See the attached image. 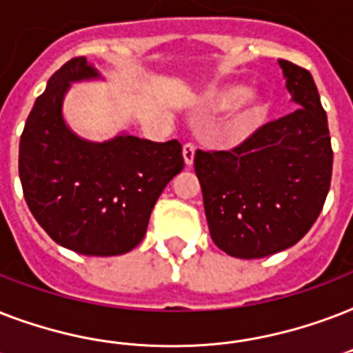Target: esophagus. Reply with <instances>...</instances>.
I'll list each match as a JSON object with an SVG mask.
<instances>
[{
    "label": "esophagus",
    "mask_w": 353,
    "mask_h": 353,
    "mask_svg": "<svg viewBox=\"0 0 353 353\" xmlns=\"http://www.w3.org/2000/svg\"><path fill=\"white\" fill-rule=\"evenodd\" d=\"M194 155H196V146L194 144H185L183 146V159H185V165L190 166L194 163Z\"/></svg>",
    "instance_id": "1"
}]
</instances>
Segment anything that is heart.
<instances>
[{
    "label": "heart",
    "mask_w": 353,
    "mask_h": 353,
    "mask_svg": "<svg viewBox=\"0 0 353 353\" xmlns=\"http://www.w3.org/2000/svg\"><path fill=\"white\" fill-rule=\"evenodd\" d=\"M196 108L199 113L207 115L229 112L221 124L220 135L225 141H238L262 122L268 113V101L260 91H247L241 82H227L205 90Z\"/></svg>",
    "instance_id": "1"
}]
</instances>
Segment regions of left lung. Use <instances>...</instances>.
Segmentation results:
<instances>
[{
    "mask_svg": "<svg viewBox=\"0 0 353 353\" xmlns=\"http://www.w3.org/2000/svg\"><path fill=\"white\" fill-rule=\"evenodd\" d=\"M295 110L263 124L229 152H196L210 238L236 258L295 245L323 210L334 152L328 119L310 71L279 60Z\"/></svg>",
    "mask_w": 353,
    "mask_h": 353,
    "instance_id": "left-lung-1",
    "label": "left lung"
}]
</instances>
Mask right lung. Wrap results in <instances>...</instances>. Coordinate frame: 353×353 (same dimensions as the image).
<instances>
[{"label": "right lung", "mask_w": 353, "mask_h": 353, "mask_svg": "<svg viewBox=\"0 0 353 353\" xmlns=\"http://www.w3.org/2000/svg\"><path fill=\"white\" fill-rule=\"evenodd\" d=\"M84 57L58 69L36 99L19 139L25 201L58 245L85 256H117L146 234L155 201L183 170L181 144L130 133L110 141L79 137L63 119L71 84L99 80Z\"/></svg>", "instance_id": "right-lung-1"}]
</instances>
